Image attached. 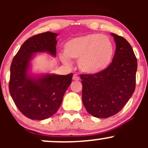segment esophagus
<instances>
[{"instance_id": "34e87169", "label": "esophagus", "mask_w": 148, "mask_h": 148, "mask_svg": "<svg viewBox=\"0 0 148 148\" xmlns=\"http://www.w3.org/2000/svg\"><path fill=\"white\" fill-rule=\"evenodd\" d=\"M72 79L74 80V81H79L80 79H79V76H78L77 74H74V75H73Z\"/></svg>"}]
</instances>
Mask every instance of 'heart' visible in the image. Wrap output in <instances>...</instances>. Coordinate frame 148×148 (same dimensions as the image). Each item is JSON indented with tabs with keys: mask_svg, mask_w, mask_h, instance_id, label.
Wrapping results in <instances>:
<instances>
[{
	"mask_svg": "<svg viewBox=\"0 0 148 148\" xmlns=\"http://www.w3.org/2000/svg\"><path fill=\"white\" fill-rule=\"evenodd\" d=\"M60 60L69 64L68 58L79 59L78 66L86 74H97L109 65L114 53L111 40L101 34L92 33L75 37L64 44Z\"/></svg>",
	"mask_w": 148,
	"mask_h": 148,
	"instance_id": "1",
	"label": "heart"
}]
</instances>
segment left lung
<instances>
[{"label":"left lung","instance_id":"8db88e82","mask_svg":"<svg viewBox=\"0 0 148 148\" xmlns=\"http://www.w3.org/2000/svg\"><path fill=\"white\" fill-rule=\"evenodd\" d=\"M116 45L112 62L102 72L81 74L82 101L90 114L107 118L121 111L136 88L137 59L125 38L111 33Z\"/></svg>","mask_w":148,"mask_h":148}]
</instances>
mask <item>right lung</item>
Listing matches in <instances>:
<instances>
[{"label": "right lung", "instance_id": "right-lung-1", "mask_svg": "<svg viewBox=\"0 0 148 148\" xmlns=\"http://www.w3.org/2000/svg\"><path fill=\"white\" fill-rule=\"evenodd\" d=\"M58 35L46 32L30 37L12 62L10 93L18 109L31 120H45L56 113L72 83L73 74L36 76L28 73L30 61L36 53L47 52L56 56Z\"/></svg>", "mask_w": 148, "mask_h": 148}]
</instances>
